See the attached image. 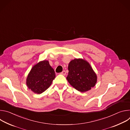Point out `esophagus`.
Here are the masks:
<instances>
[{"label":"esophagus","mask_w":130,"mask_h":130,"mask_svg":"<svg viewBox=\"0 0 130 130\" xmlns=\"http://www.w3.org/2000/svg\"><path fill=\"white\" fill-rule=\"evenodd\" d=\"M61 74L62 75H64V76H65L66 75V71L65 70H63L62 72H61Z\"/></svg>","instance_id":"1"}]
</instances>
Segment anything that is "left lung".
Returning a JSON list of instances; mask_svg holds the SVG:
<instances>
[{"label":"left lung","mask_w":130,"mask_h":130,"mask_svg":"<svg viewBox=\"0 0 130 130\" xmlns=\"http://www.w3.org/2000/svg\"><path fill=\"white\" fill-rule=\"evenodd\" d=\"M66 79L69 84L81 92H86L94 87L97 76L90 64L83 59H75L68 65Z\"/></svg>","instance_id":"8db88e82"}]
</instances>
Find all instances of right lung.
Listing matches in <instances>:
<instances>
[{"instance_id":"add662e5","label":"right lung","mask_w":130,"mask_h":130,"mask_svg":"<svg viewBox=\"0 0 130 130\" xmlns=\"http://www.w3.org/2000/svg\"><path fill=\"white\" fill-rule=\"evenodd\" d=\"M55 77L54 70L49 61H42L31 68L26 79V85L34 93L40 94L49 87Z\"/></svg>"}]
</instances>
